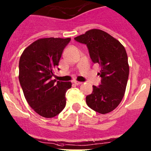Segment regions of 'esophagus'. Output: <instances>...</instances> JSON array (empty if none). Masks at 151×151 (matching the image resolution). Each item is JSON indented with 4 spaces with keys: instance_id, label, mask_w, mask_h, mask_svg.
<instances>
[{
    "instance_id": "obj_1",
    "label": "esophagus",
    "mask_w": 151,
    "mask_h": 151,
    "mask_svg": "<svg viewBox=\"0 0 151 151\" xmlns=\"http://www.w3.org/2000/svg\"><path fill=\"white\" fill-rule=\"evenodd\" d=\"M74 83L76 84V85H79V84H81L82 83V82H77V81H74Z\"/></svg>"
}]
</instances>
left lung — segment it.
<instances>
[{
	"label": "left lung",
	"instance_id": "left-lung-1",
	"mask_svg": "<svg viewBox=\"0 0 151 151\" xmlns=\"http://www.w3.org/2000/svg\"><path fill=\"white\" fill-rule=\"evenodd\" d=\"M74 40L86 44L92 62L101 67V84L92 86V94L86 97L87 105L99 113H108L119 105L126 89L129 66L125 47L100 29L89 30Z\"/></svg>",
	"mask_w": 151,
	"mask_h": 151
}]
</instances>
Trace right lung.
Here are the masks:
<instances>
[{
  "mask_svg": "<svg viewBox=\"0 0 151 151\" xmlns=\"http://www.w3.org/2000/svg\"><path fill=\"white\" fill-rule=\"evenodd\" d=\"M70 41V38L39 39L28 46L20 57L19 78L25 98L42 117H55L65 107L66 92L72 83L52 80L51 77Z\"/></svg>",
  "mask_w": 151,
  "mask_h": 151,
  "instance_id": "1",
  "label": "right lung"
}]
</instances>
